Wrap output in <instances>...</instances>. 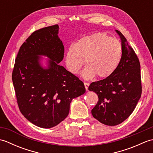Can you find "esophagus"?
I'll list each match as a JSON object with an SVG mask.
<instances>
[{
	"mask_svg": "<svg viewBox=\"0 0 153 153\" xmlns=\"http://www.w3.org/2000/svg\"><path fill=\"white\" fill-rule=\"evenodd\" d=\"M84 85H85L86 91H88V87H89V83L85 82V83H84Z\"/></svg>",
	"mask_w": 153,
	"mask_h": 153,
	"instance_id": "esophagus-1",
	"label": "esophagus"
}]
</instances>
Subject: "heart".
Masks as SVG:
<instances>
[{
  "instance_id": "obj_1",
  "label": "heart",
  "mask_w": 153,
  "mask_h": 153,
  "mask_svg": "<svg viewBox=\"0 0 153 153\" xmlns=\"http://www.w3.org/2000/svg\"><path fill=\"white\" fill-rule=\"evenodd\" d=\"M122 56V45L116 39L102 33L81 38L68 47L65 62L71 74H77L85 64L87 66L82 75L86 79L97 76L99 78L109 76L118 66Z\"/></svg>"
}]
</instances>
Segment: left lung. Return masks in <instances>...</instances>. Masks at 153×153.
<instances>
[{
  "instance_id": "8db88e82",
  "label": "left lung",
  "mask_w": 153,
  "mask_h": 153,
  "mask_svg": "<svg viewBox=\"0 0 153 153\" xmlns=\"http://www.w3.org/2000/svg\"><path fill=\"white\" fill-rule=\"evenodd\" d=\"M122 56L118 66L106 78L93 82L89 90L97 93L99 101L92 109L93 116L103 124L116 126L131 115L141 98L140 63L134 49L121 32Z\"/></svg>"
}]
</instances>
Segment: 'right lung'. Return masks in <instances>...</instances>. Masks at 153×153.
I'll return each mask as SVG.
<instances>
[{
  "instance_id": "add662e5",
  "label": "right lung",
  "mask_w": 153,
  "mask_h": 153,
  "mask_svg": "<svg viewBox=\"0 0 153 153\" xmlns=\"http://www.w3.org/2000/svg\"><path fill=\"white\" fill-rule=\"evenodd\" d=\"M58 31L54 25L34 31L19 48L12 72L19 110L42 128L62 122L72 99L85 92L82 81L58 64L64 53ZM43 56L48 58L45 66Z\"/></svg>"
}]
</instances>
